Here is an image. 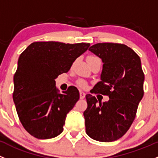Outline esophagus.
<instances>
[{"instance_id":"obj_1","label":"esophagus","mask_w":158,"mask_h":158,"mask_svg":"<svg viewBox=\"0 0 158 158\" xmlns=\"http://www.w3.org/2000/svg\"><path fill=\"white\" fill-rule=\"evenodd\" d=\"M79 97H80V99H83L85 97V94L83 92H80L79 93Z\"/></svg>"}]
</instances>
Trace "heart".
<instances>
[{
	"instance_id": "obj_1",
	"label": "heart",
	"mask_w": 158,
	"mask_h": 158,
	"mask_svg": "<svg viewBox=\"0 0 158 158\" xmlns=\"http://www.w3.org/2000/svg\"><path fill=\"white\" fill-rule=\"evenodd\" d=\"M93 58H96L95 57H89V58H88V59H93ZM78 83H79V85L81 86V87H85V82H84V81H82V80H80V81H79V82H78Z\"/></svg>"
}]
</instances>
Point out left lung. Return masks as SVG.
Segmentation results:
<instances>
[{"mask_svg":"<svg viewBox=\"0 0 158 158\" xmlns=\"http://www.w3.org/2000/svg\"><path fill=\"white\" fill-rule=\"evenodd\" d=\"M89 51L103 62L101 81L93 90L108 95L101 103L94 96L85 95L88 107L83 115L87 135L99 142H114L132 125L144 95L145 76L140 57L128 46L117 43H98Z\"/></svg>","mask_w":158,"mask_h":158,"instance_id":"left-lung-1","label":"left lung"}]
</instances>
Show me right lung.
<instances>
[{"label":"right lung","instance_id":"add662e5","mask_svg":"<svg viewBox=\"0 0 158 158\" xmlns=\"http://www.w3.org/2000/svg\"><path fill=\"white\" fill-rule=\"evenodd\" d=\"M89 46V43L37 41L20 54L13 77V99L19 120L30 135L48 139L63 132L66 114L79 99V92L69 86L61 94L55 79L67 73Z\"/></svg>","mask_w":158,"mask_h":158}]
</instances>
